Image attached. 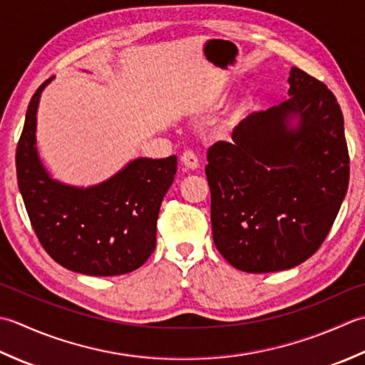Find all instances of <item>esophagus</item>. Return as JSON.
<instances>
[{
  "mask_svg": "<svg viewBox=\"0 0 365 365\" xmlns=\"http://www.w3.org/2000/svg\"><path fill=\"white\" fill-rule=\"evenodd\" d=\"M181 162L184 163L185 167H187V168H192V170H195V168L200 165L197 154L193 153V151H189V150L182 153V155H181Z\"/></svg>",
  "mask_w": 365,
  "mask_h": 365,
  "instance_id": "esophagus-1",
  "label": "esophagus"
}]
</instances>
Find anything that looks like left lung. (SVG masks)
Listing matches in <instances>:
<instances>
[{
    "instance_id": "8db88e82",
    "label": "left lung",
    "mask_w": 365,
    "mask_h": 365,
    "mask_svg": "<svg viewBox=\"0 0 365 365\" xmlns=\"http://www.w3.org/2000/svg\"><path fill=\"white\" fill-rule=\"evenodd\" d=\"M288 99L254 111L205 168L215 247L244 272L306 262L328 236L349 181L344 115L323 81L292 68Z\"/></svg>"
}]
</instances>
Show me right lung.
I'll list each match as a JSON object with an SVG mask.
<instances>
[{
  "label": "right lung",
  "mask_w": 365,
  "mask_h": 365,
  "mask_svg": "<svg viewBox=\"0 0 365 365\" xmlns=\"http://www.w3.org/2000/svg\"><path fill=\"white\" fill-rule=\"evenodd\" d=\"M36 89L17 145V181L37 240L66 269L96 277L138 269L155 247L163 197L176 175V155L140 158L110 180L73 187L51 180L36 150Z\"/></svg>",
  "instance_id": "obj_1"
}]
</instances>
